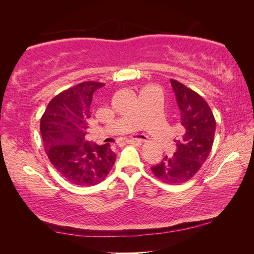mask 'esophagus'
Masks as SVG:
<instances>
[{
    "instance_id": "1",
    "label": "esophagus",
    "mask_w": 254,
    "mask_h": 254,
    "mask_svg": "<svg viewBox=\"0 0 254 254\" xmlns=\"http://www.w3.org/2000/svg\"><path fill=\"white\" fill-rule=\"evenodd\" d=\"M144 141L145 140H143V139H130V140H127V142L130 144H133V145H141L144 142Z\"/></svg>"
}]
</instances>
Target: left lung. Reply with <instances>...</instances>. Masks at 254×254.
Returning <instances> with one entry per match:
<instances>
[{"label":"left lung","mask_w":254,"mask_h":254,"mask_svg":"<svg viewBox=\"0 0 254 254\" xmlns=\"http://www.w3.org/2000/svg\"><path fill=\"white\" fill-rule=\"evenodd\" d=\"M180 110L184 134L176 140V152L151 167L156 177L166 184H183L197 174L206 161L214 142L216 121L210 107L199 94L170 79Z\"/></svg>","instance_id":"left-lung-1"}]
</instances>
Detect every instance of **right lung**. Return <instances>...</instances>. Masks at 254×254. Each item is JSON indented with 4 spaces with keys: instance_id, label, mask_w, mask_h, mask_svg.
Masks as SVG:
<instances>
[{
    "instance_id": "obj_1",
    "label": "right lung",
    "mask_w": 254,
    "mask_h": 254,
    "mask_svg": "<svg viewBox=\"0 0 254 254\" xmlns=\"http://www.w3.org/2000/svg\"><path fill=\"white\" fill-rule=\"evenodd\" d=\"M104 86L84 81L58 94L49 102L40 120L45 151L67 182L87 187L100 184L113 167L117 154L110 144L86 141L93 93Z\"/></svg>"
}]
</instances>
